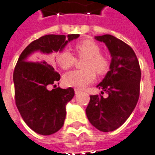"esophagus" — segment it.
Masks as SVG:
<instances>
[{"label": "esophagus", "mask_w": 155, "mask_h": 155, "mask_svg": "<svg viewBox=\"0 0 155 155\" xmlns=\"http://www.w3.org/2000/svg\"><path fill=\"white\" fill-rule=\"evenodd\" d=\"M80 92H81V91H80L79 89H77V88H75V89H74V93H75L76 94H79Z\"/></svg>", "instance_id": "esophagus-1"}]
</instances>
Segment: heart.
Segmentation results:
<instances>
[{
  "instance_id": "1",
  "label": "heart",
  "mask_w": 155,
  "mask_h": 155,
  "mask_svg": "<svg viewBox=\"0 0 155 155\" xmlns=\"http://www.w3.org/2000/svg\"><path fill=\"white\" fill-rule=\"evenodd\" d=\"M74 51L78 57H85L83 63L84 70H74L65 73L63 81L67 86L84 88L95 80V72L104 74L110 68V60L106 54L101 52V46L95 41L89 39L78 41L74 44ZM55 61L60 67L67 70L72 67L76 58L71 51L63 50L55 55Z\"/></svg>"
}]
</instances>
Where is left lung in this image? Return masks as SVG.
<instances>
[{
    "label": "left lung",
    "instance_id": "obj_1",
    "mask_svg": "<svg viewBox=\"0 0 155 155\" xmlns=\"http://www.w3.org/2000/svg\"><path fill=\"white\" fill-rule=\"evenodd\" d=\"M107 45L112 56L110 71L97 87L106 91L91 95L86 115L97 130L110 132L123 124L135 108L140 97L141 70L133 49L111 35L95 36ZM103 93V92H101Z\"/></svg>",
    "mask_w": 155,
    "mask_h": 155
}]
</instances>
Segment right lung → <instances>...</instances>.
<instances>
[{
	"label": "right lung",
	"instance_id": "add662e5",
	"mask_svg": "<svg viewBox=\"0 0 155 155\" xmlns=\"http://www.w3.org/2000/svg\"><path fill=\"white\" fill-rule=\"evenodd\" d=\"M79 35L41 36L25 47L15 64L13 73L15 104L25 124L39 134L50 135L61 130L66 116L65 104L74 95L71 87L48 89L55 85L61 75L45 58L39 56V52L62 50L68 41Z\"/></svg>",
	"mask_w": 155,
	"mask_h": 155
}]
</instances>
